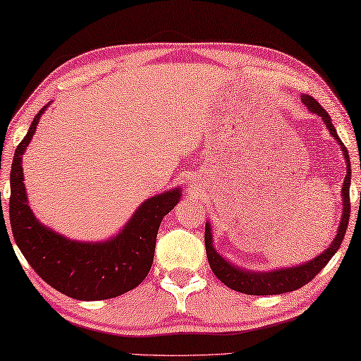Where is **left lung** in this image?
<instances>
[{
    "instance_id": "1",
    "label": "left lung",
    "mask_w": 361,
    "mask_h": 361,
    "mask_svg": "<svg viewBox=\"0 0 361 361\" xmlns=\"http://www.w3.org/2000/svg\"><path fill=\"white\" fill-rule=\"evenodd\" d=\"M300 99H302V104L312 111V114H317L318 116L323 118L324 125H326V128L329 129V133L334 135V139L339 142L341 149L344 152V157L347 161V174L344 179V187H342L344 212H342V217H341V226L338 228V235H336V238L333 243L329 245V247H326V251L322 252L320 256L315 257L314 261L310 262L296 265V267L271 270V271H247V270H241L238 267H235L232 264H228L226 259L221 257L219 254L214 251V246H212L211 228L208 224H206L204 246H206V256H208L211 270L214 271V275L224 283V285L228 286L230 289H233V291L250 294V296H271V294L296 291V289L302 288L304 285H307V283L314 280L315 276L320 274V270L324 267V265L331 261V257L338 252L348 226V217H350V195H348V190H350V176H352L348 152L345 149V145L342 144V140L339 139L338 133H336L328 111L324 110L314 97L309 96V94H302Z\"/></svg>"
}]
</instances>
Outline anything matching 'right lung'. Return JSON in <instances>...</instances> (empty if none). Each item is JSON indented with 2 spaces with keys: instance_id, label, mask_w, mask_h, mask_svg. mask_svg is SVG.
Listing matches in <instances>:
<instances>
[{
  "instance_id": "1",
  "label": "right lung",
  "mask_w": 361,
  "mask_h": 361,
  "mask_svg": "<svg viewBox=\"0 0 361 361\" xmlns=\"http://www.w3.org/2000/svg\"><path fill=\"white\" fill-rule=\"evenodd\" d=\"M44 110L46 107L41 109L33 118L27 135L17 145L11 166L9 221L16 245L41 279L65 296L102 300L131 291L149 275L159 224L179 202L180 192H166L147 200L126 227L104 243H76L41 226L27 204L22 155Z\"/></svg>"
}]
</instances>
